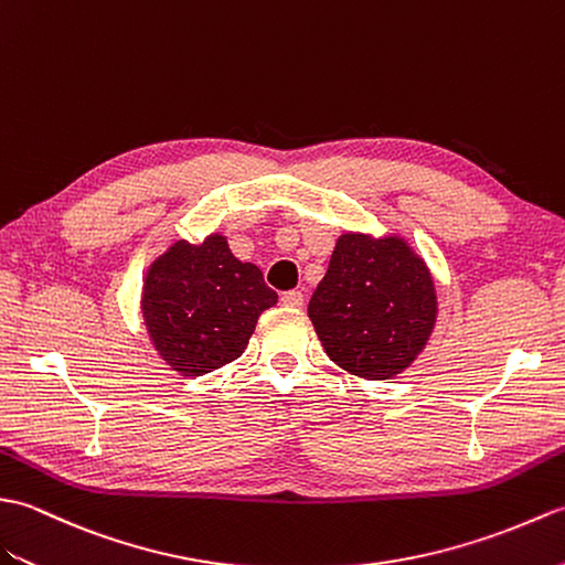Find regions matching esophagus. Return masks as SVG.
<instances>
[{
    "label": "esophagus",
    "instance_id": "esophagus-1",
    "mask_svg": "<svg viewBox=\"0 0 565 565\" xmlns=\"http://www.w3.org/2000/svg\"><path fill=\"white\" fill-rule=\"evenodd\" d=\"M280 302H282V307H292V309H299L305 305V295L299 292V290H290V292H285L282 297H280Z\"/></svg>",
    "mask_w": 565,
    "mask_h": 565
}]
</instances>
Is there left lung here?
<instances>
[{"label": "left lung", "instance_id": "left-lung-1", "mask_svg": "<svg viewBox=\"0 0 565 565\" xmlns=\"http://www.w3.org/2000/svg\"><path fill=\"white\" fill-rule=\"evenodd\" d=\"M307 311L338 367L362 380H392L428 343L437 292L428 263L401 234L345 232Z\"/></svg>", "mask_w": 565, "mask_h": 565}]
</instances>
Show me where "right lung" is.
<instances>
[{
    "label": "right lung",
    "instance_id": "add662e5",
    "mask_svg": "<svg viewBox=\"0 0 565 565\" xmlns=\"http://www.w3.org/2000/svg\"><path fill=\"white\" fill-rule=\"evenodd\" d=\"M275 302L260 268L242 263L227 236L212 232L200 244H171L149 266L140 307L159 358L183 377H203L244 353Z\"/></svg>",
    "mask_w": 565,
    "mask_h": 565
}]
</instances>
